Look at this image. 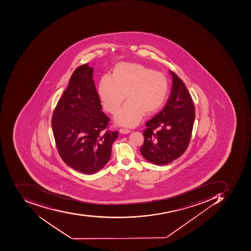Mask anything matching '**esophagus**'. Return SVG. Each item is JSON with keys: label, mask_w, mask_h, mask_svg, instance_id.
Masks as SVG:
<instances>
[{"label": "esophagus", "mask_w": 251, "mask_h": 251, "mask_svg": "<svg viewBox=\"0 0 251 251\" xmlns=\"http://www.w3.org/2000/svg\"><path fill=\"white\" fill-rule=\"evenodd\" d=\"M120 133H122V134H126V133H129L131 132V130H129L128 129H125V128H122V129H120Z\"/></svg>", "instance_id": "obj_1"}]
</instances>
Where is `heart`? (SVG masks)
<instances>
[{"label":"heart","mask_w":251,"mask_h":251,"mask_svg":"<svg viewBox=\"0 0 251 251\" xmlns=\"http://www.w3.org/2000/svg\"><path fill=\"white\" fill-rule=\"evenodd\" d=\"M99 97L104 109L114 114L124 100L127 102L115 116L118 125L136 126L146 115L158 111L168 94V80L163 73L136 63L116 65L112 75L102 76L99 84Z\"/></svg>","instance_id":"obj_1"}]
</instances>
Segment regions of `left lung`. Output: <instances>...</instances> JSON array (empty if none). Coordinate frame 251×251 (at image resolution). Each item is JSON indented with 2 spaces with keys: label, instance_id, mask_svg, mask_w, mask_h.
<instances>
[{
  "label": "left lung",
  "instance_id": "1",
  "mask_svg": "<svg viewBox=\"0 0 251 251\" xmlns=\"http://www.w3.org/2000/svg\"><path fill=\"white\" fill-rule=\"evenodd\" d=\"M171 94L165 106L146 122L142 155L149 162L165 165L180 157L189 146L195 122L193 100L180 77L172 71Z\"/></svg>",
  "mask_w": 251,
  "mask_h": 251
}]
</instances>
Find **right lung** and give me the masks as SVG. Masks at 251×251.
Instances as JSON below:
<instances>
[{
    "label": "right lung",
    "mask_w": 251,
    "mask_h": 251,
    "mask_svg": "<svg viewBox=\"0 0 251 251\" xmlns=\"http://www.w3.org/2000/svg\"><path fill=\"white\" fill-rule=\"evenodd\" d=\"M88 64L73 72L52 114V133L61 158L82 174L98 172L108 163L118 131L103 132L110 119L103 112Z\"/></svg>",
    "instance_id": "obj_1"
}]
</instances>
